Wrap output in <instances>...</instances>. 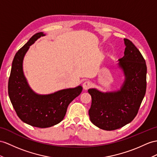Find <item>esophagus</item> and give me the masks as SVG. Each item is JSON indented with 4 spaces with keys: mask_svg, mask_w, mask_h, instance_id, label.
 Wrapping results in <instances>:
<instances>
[{
    "mask_svg": "<svg viewBox=\"0 0 157 157\" xmlns=\"http://www.w3.org/2000/svg\"><path fill=\"white\" fill-rule=\"evenodd\" d=\"M91 86H92L91 82L90 81H85L82 84V88L84 90H88L89 89H90Z\"/></svg>",
    "mask_w": 157,
    "mask_h": 157,
    "instance_id": "34e87169",
    "label": "esophagus"
}]
</instances>
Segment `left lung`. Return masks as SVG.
<instances>
[{
	"instance_id": "8db88e82",
	"label": "left lung",
	"mask_w": 157,
	"mask_h": 157,
	"mask_svg": "<svg viewBox=\"0 0 157 157\" xmlns=\"http://www.w3.org/2000/svg\"><path fill=\"white\" fill-rule=\"evenodd\" d=\"M124 56L119 60L125 81L120 90L102 93L94 89L88 90L92 98L90 120L105 131L124 127L134 119L146 93L147 64L139 50L124 39Z\"/></svg>"
}]
</instances>
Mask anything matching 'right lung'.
I'll return each instance as SVG.
<instances>
[{"label":"right lung","mask_w":157,"mask_h":157,"mask_svg":"<svg viewBox=\"0 0 157 157\" xmlns=\"http://www.w3.org/2000/svg\"><path fill=\"white\" fill-rule=\"evenodd\" d=\"M43 33L30 38L15 55L8 83V93L18 117L24 123L39 128L51 127L63 121L68 105L81 93L82 88L61 90L48 95H39L30 89L22 71V60L29 46Z\"/></svg>","instance_id":"add662e5"}]
</instances>
